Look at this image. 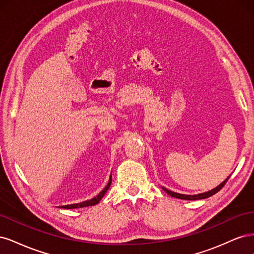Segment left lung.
<instances>
[{
  "label": "left lung",
  "instance_id": "obj_1",
  "mask_svg": "<svg viewBox=\"0 0 254 254\" xmlns=\"http://www.w3.org/2000/svg\"><path fill=\"white\" fill-rule=\"evenodd\" d=\"M230 176L228 177V178L224 181L221 182L218 187H216L215 189L209 190V191H205V193H201V194H197V195H184V194H179V193H175V191H172L170 190H167L165 188L162 187V189L166 191V193L172 196V197H175V198H179V199H184V200H198V199H204V198H207V197H211L213 196L214 194H216L217 191H219L222 188L225 187V184L227 183V181L229 180Z\"/></svg>",
  "mask_w": 254,
  "mask_h": 254
}]
</instances>
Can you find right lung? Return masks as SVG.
<instances>
[{"instance_id":"right-lung-1","label":"right lung","mask_w":254,"mask_h":254,"mask_svg":"<svg viewBox=\"0 0 254 254\" xmlns=\"http://www.w3.org/2000/svg\"><path fill=\"white\" fill-rule=\"evenodd\" d=\"M111 186V176H110V179H109V182L108 184H107L106 188L99 193L97 196H95L94 198L90 199V200H87V201H83V202H80V203H74V204H67V205H61L60 207H63V209H78V207H83V206H91V205H95L97 204L99 201H101V199L104 197V195L106 194V191L109 190Z\"/></svg>"}]
</instances>
